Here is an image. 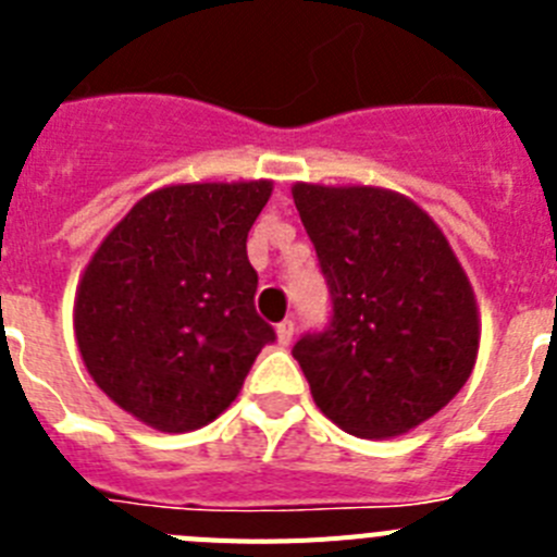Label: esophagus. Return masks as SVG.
Instances as JSON below:
<instances>
[{"mask_svg":"<svg viewBox=\"0 0 557 557\" xmlns=\"http://www.w3.org/2000/svg\"><path fill=\"white\" fill-rule=\"evenodd\" d=\"M275 334H278V343H282V346H289V343H293V334H295V323L282 321L278 326H275Z\"/></svg>","mask_w":557,"mask_h":557,"instance_id":"esophagus-1","label":"esophagus"}]
</instances>
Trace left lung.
<instances>
[{
	"instance_id": "1",
	"label": "left lung",
	"mask_w": 557,
	"mask_h": 557,
	"mask_svg": "<svg viewBox=\"0 0 557 557\" xmlns=\"http://www.w3.org/2000/svg\"><path fill=\"white\" fill-rule=\"evenodd\" d=\"M332 318L293 346L314 405L357 437L424 424L476 359L471 284L426 211L373 186L295 184Z\"/></svg>"
}]
</instances>
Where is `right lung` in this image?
<instances>
[{
	"instance_id": "1",
	"label": "right lung",
	"mask_w": 557,
	"mask_h": 557,
	"mask_svg": "<svg viewBox=\"0 0 557 557\" xmlns=\"http://www.w3.org/2000/svg\"><path fill=\"white\" fill-rule=\"evenodd\" d=\"M273 184H184L127 211L88 262L75 334L88 373L161 432L200 430L231 405L275 332L253 307L248 231Z\"/></svg>"
}]
</instances>
